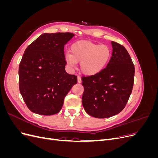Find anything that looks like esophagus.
Returning <instances> with one entry per match:
<instances>
[{"mask_svg":"<svg viewBox=\"0 0 158 158\" xmlns=\"http://www.w3.org/2000/svg\"><path fill=\"white\" fill-rule=\"evenodd\" d=\"M82 82V79H81V77L80 76H78V83H81Z\"/></svg>","mask_w":158,"mask_h":158,"instance_id":"1","label":"esophagus"}]
</instances>
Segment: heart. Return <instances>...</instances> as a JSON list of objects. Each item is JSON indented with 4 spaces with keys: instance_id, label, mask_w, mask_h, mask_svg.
Instances as JSON below:
<instances>
[{
    "instance_id": "1",
    "label": "heart",
    "mask_w": 158,
    "mask_h": 158,
    "mask_svg": "<svg viewBox=\"0 0 158 158\" xmlns=\"http://www.w3.org/2000/svg\"><path fill=\"white\" fill-rule=\"evenodd\" d=\"M70 53L66 60L70 66L80 63V70L88 76L100 73L111 59V49L107 45H100L89 41H78L71 45Z\"/></svg>"
}]
</instances>
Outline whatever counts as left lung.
I'll list each match as a JSON object with an SVG mask.
<instances>
[{"label": "left lung", "mask_w": 158, "mask_h": 158, "mask_svg": "<svg viewBox=\"0 0 158 158\" xmlns=\"http://www.w3.org/2000/svg\"><path fill=\"white\" fill-rule=\"evenodd\" d=\"M112 56L106 68L92 76H82L83 107L96 118H108L125 107L131 94L135 65L125 47L111 41Z\"/></svg>", "instance_id": "left-lung-1"}]
</instances>
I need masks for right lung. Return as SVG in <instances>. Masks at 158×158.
<instances>
[{"label": "right lung", "instance_id": "obj_1", "mask_svg": "<svg viewBox=\"0 0 158 158\" xmlns=\"http://www.w3.org/2000/svg\"><path fill=\"white\" fill-rule=\"evenodd\" d=\"M73 33H44L25 50L19 65V88L31 111L52 115L59 113L77 76L65 71L64 45Z\"/></svg>", "mask_w": 158, "mask_h": 158}]
</instances>
